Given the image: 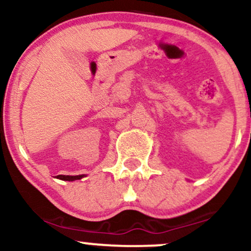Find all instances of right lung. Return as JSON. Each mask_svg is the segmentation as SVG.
<instances>
[{"label": "right lung", "mask_w": 251, "mask_h": 251, "mask_svg": "<svg viewBox=\"0 0 251 251\" xmlns=\"http://www.w3.org/2000/svg\"><path fill=\"white\" fill-rule=\"evenodd\" d=\"M84 175H75V176H72V175H57V179L65 180V181H74V180H79Z\"/></svg>", "instance_id": "1"}]
</instances>
